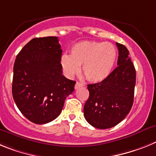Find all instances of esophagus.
Returning <instances> with one entry per match:
<instances>
[{
	"mask_svg": "<svg viewBox=\"0 0 156 156\" xmlns=\"http://www.w3.org/2000/svg\"><path fill=\"white\" fill-rule=\"evenodd\" d=\"M82 86H83V85H82L81 82H77L76 84H75V86H74V88H75V89H80V88H82Z\"/></svg>",
	"mask_w": 156,
	"mask_h": 156,
	"instance_id": "obj_1",
	"label": "esophagus"
}]
</instances>
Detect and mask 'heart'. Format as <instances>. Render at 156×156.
<instances>
[{
  "label": "heart",
  "mask_w": 156,
  "mask_h": 156,
  "mask_svg": "<svg viewBox=\"0 0 156 156\" xmlns=\"http://www.w3.org/2000/svg\"><path fill=\"white\" fill-rule=\"evenodd\" d=\"M117 56V49L111 43L86 41L74 44L70 48V56L62 55L60 63L67 76L78 74L79 67L82 66V72L86 79L100 82L112 72Z\"/></svg>",
  "instance_id": "b5f03b06"
}]
</instances>
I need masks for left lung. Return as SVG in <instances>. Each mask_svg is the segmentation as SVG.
Returning <instances> with one entry per match:
<instances>
[{"label":"left lung","mask_w":156,"mask_h":156,"mask_svg":"<svg viewBox=\"0 0 156 156\" xmlns=\"http://www.w3.org/2000/svg\"><path fill=\"white\" fill-rule=\"evenodd\" d=\"M118 67L106 79L89 84V97L84 106L86 121L97 129H108L121 122L133 104L136 70L125 45L116 43Z\"/></svg>","instance_id":"8db88e82"}]
</instances>
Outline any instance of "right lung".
Segmentation results:
<instances>
[{
	"label": "right lung",
	"instance_id": "obj_1",
	"mask_svg": "<svg viewBox=\"0 0 156 156\" xmlns=\"http://www.w3.org/2000/svg\"><path fill=\"white\" fill-rule=\"evenodd\" d=\"M57 37H36L19 52L13 67L12 96L28 120L45 124L59 115L76 82L62 74Z\"/></svg>",
	"mask_w": 156,
	"mask_h": 156
}]
</instances>
